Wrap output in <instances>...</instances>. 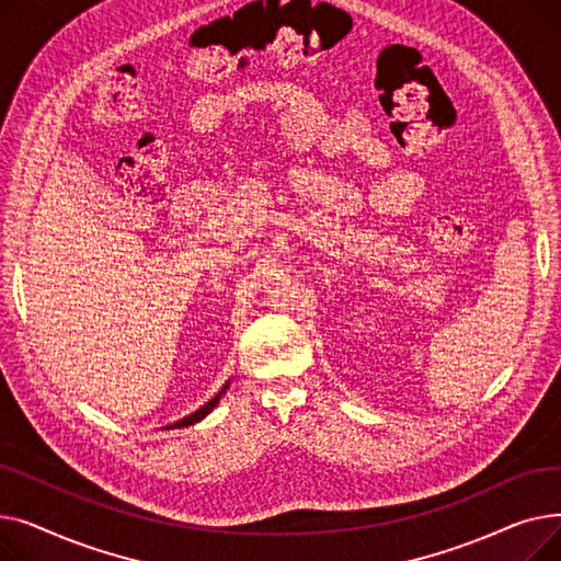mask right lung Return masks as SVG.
Here are the masks:
<instances>
[{
  "label": "right lung",
  "mask_w": 561,
  "mask_h": 561,
  "mask_svg": "<svg viewBox=\"0 0 561 561\" xmlns=\"http://www.w3.org/2000/svg\"><path fill=\"white\" fill-rule=\"evenodd\" d=\"M227 389V387H225ZM225 389L220 391V393H225ZM220 393L214 398V400H209V402H206L202 409H197L195 411V414H191V416H186V419H182L180 423H174V425H170L168 430H172V427H188V425H193V423H197V421H202L206 414H209V411L218 404V400H220Z\"/></svg>",
  "instance_id": "add662e5"
}]
</instances>
